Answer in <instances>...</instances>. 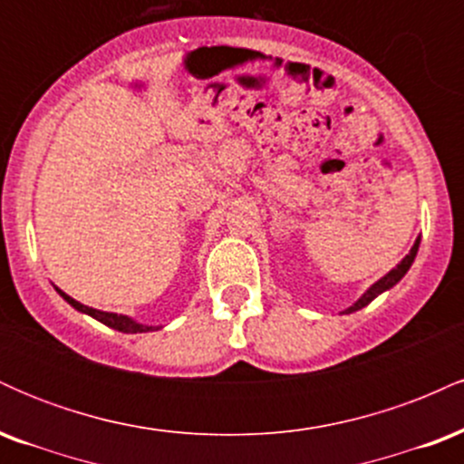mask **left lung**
I'll return each mask as SVG.
<instances>
[{
	"label": "left lung",
	"instance_id": "left-lung-1",
	"mask_svg": "<svg viewBox=\"0 0 464 464\" xmlns=\"http://www.w3.org/2000/svg\"><path fill=\"white\" fill-rule=\"evenodd\" d=\"M419 244H420V237H417V242H414V246H412V248H410V253L406 255V257H403V259H401V262H399V264L395 266V268H392V270H391V273H388V275H384V276H382V279H380V281H375V284H372V285L369 287V290H366V292H364V295H362V296H360V299L353 303V305H351V307H347V310H344V312H340V314H351V312H358V310H362V307H366V305H369V303H371L372 299H375V296H380V295H382V292L391 290V287H392V285H395V284H399V281H401V279H403V275H406V273H408V270H410V266H412V262H414V257H417V250H419Z\"/></svg>",
	"mask_w": 464,
	"mask_h": 464
}]
</instances>
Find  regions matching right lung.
<instances>
[{
    "mask_svg": "<svg viewBox=\"0 0 464 464\" xmlns=\"http://www.w3.org/2000/svg\"><path fill=\"white\" fill-rule=\"evenodd\" d=\"M56 292L63 296V299H65V301L69 303V305L73 307V310H78V312H82V314H89V316L95 318V321L104 323L106 327L117 329V332H124V334H146V332H157V329H161V324H159V327H154V324H141V323L132 321V318H129V316H124V314H113V312L93 310V307L82 305V303H78L76 299H72V296L65 295V292H63V290H58V287H56Z\"/></svg>",
    "mask_w": 464,
    "mask_h": 464,
    "instance_id": "obj_1",
    "label": "right lung"
}]
</instances>
